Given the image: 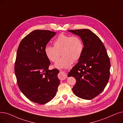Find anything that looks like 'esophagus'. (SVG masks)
<instances>
[{"mask_svg": "<svg viewBox=\"0 0 123 123\" xmlns=\"http://www.w3.org/2000/svg\"><path fill=\"white\" fill-rule=\"evenodd\" d=\"M58 77L61 80H65L67 78V75L64 71H61L59 74Z\"/></svg>", "mask_w": 123, "mask_h": 123, "instance_id": "obj_1", "label": "esophagus"}]
</instances>
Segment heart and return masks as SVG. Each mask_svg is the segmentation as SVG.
<instances>
[{
  "instance_id": "1",
  "label": "heart",
  "mask_w": 123,
  "mask_h": 123,
  "mask_svg": "<svg viewBox=\"0 0 123 123\" xmlns=\"http://www.w3.org/2000/svg\"><path fill=\"white\" fill-rule=\"evenodd\" d=\"M54 47L46 46L45 53L49 60L56 62L61 54L63 56L55 64L57 68H67L70 66L73 61L80 58L84 49L81 39L77 36H71L61 34L53 43Z\"/></svg>"
}]
</instances>
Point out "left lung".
<instances>
[{
    "mask_svg": "<svg viewBox=\"0 0 123 123\" xmlns=\"http://www.w3.org/2000/svg\"><path fill=\"white\" fill-rule=\"evenodd\" d=\"M68 31L80 37L84 45L80 58L68 75L76 79L72 90L80 98L93 99L103 91L108 82L110 58L103 42L91 31L81 29Z\"/></svg>",
    "mask_w": 123,
    "mask_h": 123,
    "instance_id": "obj_1",
    "label": "left lung"
}]
</instances>
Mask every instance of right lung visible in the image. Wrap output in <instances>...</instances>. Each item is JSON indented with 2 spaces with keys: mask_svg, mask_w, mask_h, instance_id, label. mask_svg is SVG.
<instances>
[{
  "mask_svg": "<svg viewBox=\"0 0 123 123\" xmlns=\"http://www.w3.org/2000/svg\"><path fill=\"white\" fill-rule=\"evenodd\" d=\"M56 33L37 30L25 36L18 47L14 72L20 91L29 99L45 104L55 96L60 83L58 69L49 70L45 48Z\"/></svg>",
  "mask_w": 123,
  "mask_h": 123,
  "instance_id": "add662e5",
  "label": "right lung"
}]
</instances>
